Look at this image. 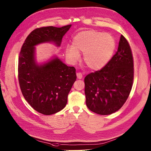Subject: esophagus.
<instances>
[{
	"label": "esophagus",
	"mask_w": 151,
	"mask_h": 151,
	"mask_svg": "<svg viewBox=\"0 0 151 151\" xmlns=\"http://www.w3.org/2000/svg\"><path fill=\"white\" fill-rule=\"evenodd\" d=\"M76 76L78 79H81V78H82V77H83V75L81 73H76Z\"/></svg>",
	"instance_id": "esophagus-1"
}]
</instances>
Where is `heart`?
<instances>
[{
  "label": "heart",
  "mask_w": 151,
  "mask_h": 151,
  "mask_svg": "<svg viewBox=\"0 0 151 151\" xmlns=\"http://www.w3.org/2000/svg\"><path fill=\"white\" fill-rule=\"evenodd\" d=\"M72 45L66 48V54L70 61L75 63L83 54V61L93 70H101L109 62L115 48L114 38L109 33L96 30H85L73 38Z\"/></svg>",
  "instance_id": "obj_1"
}]
</instances>
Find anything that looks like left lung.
<instances>
[{
  "label": "left lung",
  "mask_w": 151,
  "mask_h": 151,
  "mask_svg": "<svg viewBox=\"0 0 151 151\" xmlns=\"http://www.w3.org/2000/svg\"><path fill=\"white\" fill-rule=\"evenodd\" d=\"M133 61L130 47L123 35L118 50L99 71L85 76L86 104L93 113L108 115L119 110L132 87Z\"/></svg>",
  "instance_id": "1"
}]
</instances>
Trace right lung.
I'll return each instance as SVG.
<instances>
[{"label":"right lung","mask_w":151,"mask_h":151,"mask_svg":"<svg viewBox=\"0 0 151 151\" xmlns=\"http://www.w3.org/2000/svg\"><path fill=\"white\" fill-rule=\"evenodd\" d=\"M71 24L34 29L26 38L18 60L19 83L24 99L38 113L50 115L66 106L68 93L76 80V69L68 66L56 55L38 63L35 46L52 43L59 47Z\"/></svg>","instance_id":"obj_1"}]
</instances>
